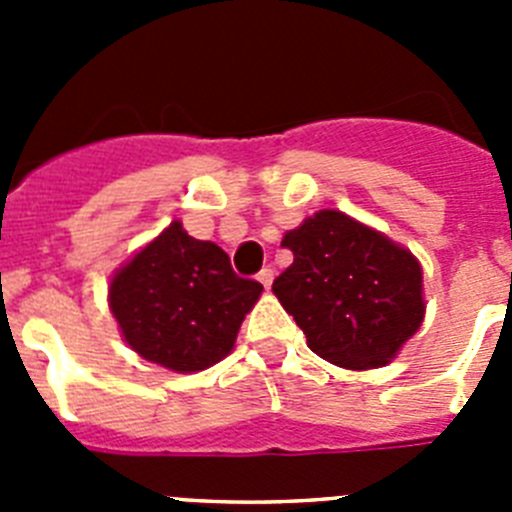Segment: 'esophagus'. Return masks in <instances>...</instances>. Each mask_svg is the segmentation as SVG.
I'll return each instance as SVG.
<instances>
[{
  "instance_id": "obj_1",
  "label": "esophagus",
  "mask_w": 512,
  "mask_h": 512,
  "mask_svg": "<svg viewBox=\"0 0 512 512\" xmlns=\"http://www.w3.org/2000/svg\"><path fill=\"white\" fill-rule=\"evenodd\" d=\"M256 279H259V282L264 284L266 289H269V287H271V282H274V271H271V269H264V271H261V274H259V277H256Z\"/></svg>"
}]
</instances>
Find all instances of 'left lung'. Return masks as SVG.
Returning a JSON list of instances; mask_svg holds the SVG:
<instances>
[{"mask_svg": "<svg viewBox=\"0 0 512 512\" xmlns=\"http://www.w3.org/2000/svg\"><path fill=\"white\" fill-rule=\"evenodd\" d=\"M295 261L271 292L310 351L343 369L390 364L425 318L423 269L410 248L341 210H318L287 230Z\"/></svg>", "mask_w": 512, "mask_h": 512, "instance_id": "obj_1", "label": "left lung"}]
</instances>
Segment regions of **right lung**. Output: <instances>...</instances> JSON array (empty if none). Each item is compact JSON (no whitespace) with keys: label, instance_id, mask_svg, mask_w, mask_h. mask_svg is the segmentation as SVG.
Returning a JSON list of instances; mask_svg holds the SVG:
<instances>
[{"label":"right lung","instance_id":"add662e5","mask_svg":"<svg viewBox=\"0 0 512 512\" xmlns=\"http://www.w3.org/2000/svg\"><path fill=\"white\" fill-rule=\"evenodd\" d=\"M261 292L259 282L235 277L217 243L197 241L174 220L112 274L107 302L140 359L194 374L233 351Z\"/></svg>","mask_w":512,"mask_h":512}]
</instances>
